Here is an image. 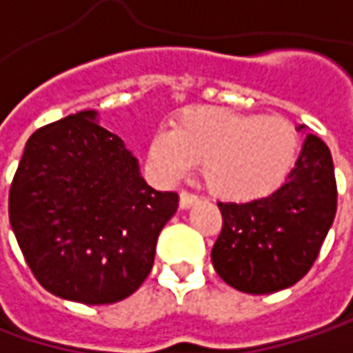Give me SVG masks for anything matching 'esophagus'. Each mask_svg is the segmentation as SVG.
Here are the masks:
<instances>
[{"instance_id":"34e87169","label":"esophagus","mask_w":353,"mask_h":353,"mask_svg":"<svg viewBox=\"0 0 353 353\" xmlns=\"http://www.w3.org/2000/svg\"><path fill=\"white\" fill-rule=\"evenodd\" d=\"M196 201H199L196 194H192V192H188V190H183V192H181V201H179V204H181V208H190Z\"/></svg>"}]
</instances>
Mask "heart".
<instances>
[{
  "label": "heart",
  "instance_id": "obj_1",
  "mask_svg": "<svg viewBox=\"0 0 353 353\" xmlns=\"http://www.w3.org/2000/svg\"><path fill=\"white\" fill-rule=\"evenodd\" d=\"M300 137L284 117L196 109L172 129L152 134L149 159L167 179H181L201 163L206 188L226 201L268 194L290 172Z\"/></svg>",
  "mask_w": 353,
  "mask_h": 353
}]
</instances>
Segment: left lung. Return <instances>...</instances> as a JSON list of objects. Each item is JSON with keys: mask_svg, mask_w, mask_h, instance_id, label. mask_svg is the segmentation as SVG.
I'll list each match as a JSON object with an SVG mask.
<instances>
[{"mask_svg": "<svg viewBox=\"0 0 353 353\" xmlns=\"http://www.w3.org/2000/svg\"><path fill=\"white\" fill-rule=\"evenodd\" d=\"M298 125V131H304ZM338 188L330 149L308 134L296 165L272 194L248 203H219L221 236L212 266L246 294H272L302 280L320 254L336 216Z\"/></svg>", "mask_w": 353, "mask_h": 353, "instance_id": "left-lung-1", "label": "left lung"}]
</instances>
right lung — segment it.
<instances>
[{
	"mask_svg": "<svg viewBox=\"0 0 353 353\" xmlns=\"http://www.w3.org/2000/svg\"><path fill=\"white\" fill-rule=\"evenodd\" d=\"M176 208L179 194L145 183L97 111L33 132L9 188V222L37 282L91 306L125 300L145 282Z\"/></svg>",
	"mask_w": 353,
	"mask_h": 353,
	"instance_id": "add662e5",
	"label": "right lung"
}]
</instances>
